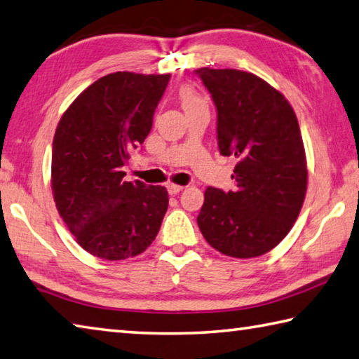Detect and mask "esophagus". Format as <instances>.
Returning <instances> with one entry per match:
<instances>
[{"label":"esophagus","mask_w":359,"mask_h":359,"mask_svg":"<svg viewBox=\"0 0 359 359\" xmlns=\"http://www.w3.org/2000/svg\"><path fill=\"white\" fill-rule=\"evenodd\" d=\"M166 188H168L169 194H177V193H180L182 190H184V187H182V185H177V184H168V185H166Z\"/></svg>","instance_id":"esophagus-1"}]
</instances>
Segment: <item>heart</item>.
Masks as SVG:
<instances>
[{
  "instance_id": "heart-1",
  "label": "heart",
  "mask_w": 359,
  "mask_h": 359,
  "mask_svg": "<svg viewBox=\"0 0 359 359\" xmlns=\"http://www.w3.org/2000/svg\"><path fill=\"white\" fill-rule=\"evenodd\" d=\"M179 99L182 103V108L185 109V113L194 111V109L207 108V102L204 100V97H202L193 86H190V84H185V86L180 88Z\"/></svg>"
}]
</instances>
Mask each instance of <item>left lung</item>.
I'll return each mask as SVG.
<instances>
[{"label": "left lung", "mask_w": 359, "mask_h": 359, "mask_svg": "<svg viewBox=\"0 0 359 359\" xmlns=\"http://www.w3.org/2000/svg\"><path fill=\"white\" fill-rule=\"evenodd\" d=\"M218 111V147L233 155L236 191L208 187L198 215L207 243L229 257L262 256L287 236L308 190L295 111L278 89L250 72L198 69Z\"/></svg>", "instance_id": "8db88e82"}]
</instances>
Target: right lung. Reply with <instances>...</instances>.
<instances>
[{
	"mask_svg": "<svg viewBox=\"0 0 359 359\" xmlns=\"http://www.w3.org/2000/svg\"><path fill=\"white\" fill-rule=\"evenodd\" d=\"M171 75L116 72L90 84L57 123L51 190L84 251L105 260L144 252L168 210L165 187L126 182L122 166L152 128Z\"/></svg>",
	"mask_w": 359,
	"mask_h": 359,
	"instance_id": "obj_1",
	"label": "right lung"
}]
</instances>
